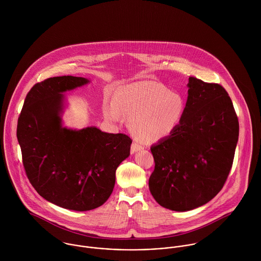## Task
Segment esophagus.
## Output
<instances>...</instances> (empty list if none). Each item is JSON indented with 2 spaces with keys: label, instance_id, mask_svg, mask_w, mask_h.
<instances>
[{
  "label": "esophagus",
  "instance_id": "34e87169",
  "mask_svg": "<svg viewBox=\"0 0 261 261\" xmlns=\"http://www.w3.org/2000/svg\"><path fill=\"white\" fill-rule=\"evenodd\" d=\"M144 149V146L143 145H141L140 143H138V142H134L133 144H132V149H130V151H132V153H135L136 151H138V150H141V149Z\"/></svg>",
  "mask_w": 261,
  "mask_h": 261
}]
</instances>
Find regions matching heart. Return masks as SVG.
Listing matches in <instances>:
<instances>
[{"label":"heart","mask_w":261,"mask_h":261,"mask_svg":"<svg viewBox=\"0 0 261 261\" xmlns=\"http://www.w3.org/2000/svg\"><path fill=\"white\" fill-rule=\"evenodd\" d=\"M185 100L177 92L154 81H142L126 86L116 99L105 102L109 120L120 121L123 114L130 117L133 133L145 142H156L171 136L179 126Z\"/></svg>","instance_id":"obj_1"}]
</instances>
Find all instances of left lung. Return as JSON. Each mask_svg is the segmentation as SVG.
<instances>
[{
  "mask_svg": "<svg viewBox=\"0 0 261 261\" xmlns=\"http://www.w3.org/2000/svg\"><path fill=\"white\" fill-rule=\"evenodd\" d=\"M185 112L176 130L150 147V194L163 207L189 211L212 200L232 168L238 117L222 85L189 78Z\"/></svg>",
  "mask_w": 261,
  "mask_h": 261,
  "instance_id": "1",
  "label": "left lung"
}]
</instances>
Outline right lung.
<instances>
[{"label":"right lung","mask_w":261,"mask_h":261,"mask_svg":"<svg viewBox=\"0 0 261 261\" xmlns=\"http://www.w3.org/2000/svg\"><path fill=\"white\" fill-rule=\"evenodd\" d=\"M83 77L57 76L38 82L27 93L18 118L17 138L26 175L47 201L88 211L110 198L118 165L129 155L133 140L96 127H62L64 91L87 83Z\"/></svg>","instance_id":"right-lung-1"}]
</instances>
